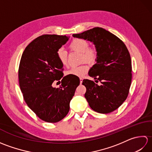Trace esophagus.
Wrapping results in <instances>:
<instances>
[{"label":"esophagus","mask_w":152,"mask_h":152,"mask_svg":"<svg viewBox=\"0 0 152 152\" xmlns=\"http://www.w3.org/2000/svg\"><path fill=\"white\" fill-rule=\"evenodd\" d=\"M82 82H83V78H80V84H81V83H82Z\"/></svg>","instance_id":"1"}]
</instances>
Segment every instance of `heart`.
Here are the masks:
<instances>
[{
	"label": "heart",
	"instance_id": "heart-1",
	"mask_svg": "<svg viewBox=\"0 0 152 152\" xmlns=\"http://www.w3.org/2000/svg\"><path fill=\"white\" fill-rule=\"evenodd\" d=\"M69 48L70 50L81 53V61H88V63H95L99 57L98 50L95 46H89V42L83 38H74L71 42ZM57 57L59 62L65 66L67 64L68 53L63 48H60L57 51ZM89 66L86 63L81 65L72 66L66 71V75L82 76L88 72Z\"/></svg>",
	"mask_w": 152,
	"mask_h": 152
}]
</instances>
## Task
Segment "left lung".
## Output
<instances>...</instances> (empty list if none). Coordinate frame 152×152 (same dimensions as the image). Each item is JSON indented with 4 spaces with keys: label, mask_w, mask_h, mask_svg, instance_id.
Segmentation results:
<instances>
[{
    "label": "left lung",
    "mask_w": 152,
    "mask_h": 152,
    "mask_svg": "<svg viewBox=\"0 0 152 152\" xmlns=\"http://www.w3.org/2000/svg\"><path fill=\"white\" fill-rule=\"evenodd\" d=\"M73 37L93 42L98 50V59L89 75L101 84L88 79L82 82L86 88L85 97L89 106L101 114L115 110L127 99L131 84V59L125 44L101 27L74 34Z\"/></svg>",
    "instance_id": "obj_1"
}]
</instances>
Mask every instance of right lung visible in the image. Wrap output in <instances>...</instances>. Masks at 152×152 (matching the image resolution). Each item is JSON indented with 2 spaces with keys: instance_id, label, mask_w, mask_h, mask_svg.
Returning a JSON list of instances; mask_svg holds the SVG:
<instances>
[{
  "instance_id": "obj_1",
  "label": "right lung",
  "mask_w": 152,
  "mask_h": 152,
  "mask_svg": "<svg viewBox=\"0 0 152 152\" xmlns=\"http://www.w3.org/2000/svg\"><path fill=\"white\" fill-rule=\"evenodd\" d=\"M68 40L65 35L38 37L25 48L19 63V83L25 101L46 122L56 123L65 117L80 84V80L71 81L70 77H63V64L57 57V50ZM60 79V88H53L54 81Z\"/></svg>"
}]
</instances>
